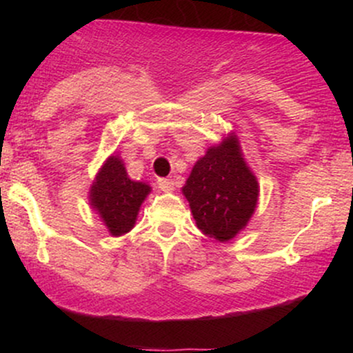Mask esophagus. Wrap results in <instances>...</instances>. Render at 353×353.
<instances>
[{"mask_svg": "<svg viewBox=\"0 0 353 353\" xmlns=\"http://www.w3.org/2000/svg\"><path fill=\"white\" fill-rule=\"evenodd\" d=\"M157 184H159L161 190H164V192H169V190L174 189V181L169 179V177H161Z\"/></svg>", "mask_w": 353, "mask_h": 353, "instance_id": "1", "label": "esophagus"}]
</instances>
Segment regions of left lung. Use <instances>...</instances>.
Returning <instances> with one entry per match:
<instances>
[{
	"instance_id": "1",
	"label": "left lung",
	"mask_w": 353,
	"mask_h": 353,
	"mask_svg": "<svg viewBox=\"0 0 353 353\" xmlns=\"http://www.w3.org/2000/svg\"><path fill=\"white\" fill-rule=\"evenodd\" d=\"M194 221L205 236L228 242L245 229L259 201V182L230 134L194 164L182 188Z\"/></svg>"
}]
</instances>
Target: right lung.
<instances>
[{"instance_id": "right-lung-1", "label": "right lung", "mask_w": 353, "mask_h": 353, "mask_svg": "<svg viewBox=\"0 0 353 353\" xmlns=\"http://www.w3.org/2000/svg\"><path fill=\"white\" fill-rule=\"evenodd\" d=\"M151 185L129 179L119 156H109L89 190V204L103 219L111 236H123L136 224L139 208Z\"/></svg>"}]
</instances>
